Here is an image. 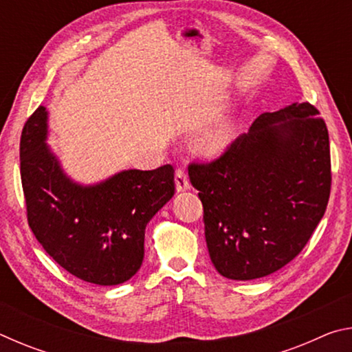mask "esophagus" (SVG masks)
Masks as SVG:
<instances>
[{
	"mask_svg": "<svg viewBox=\"0 0 352 352\" xmlns=\"http://www.w3.org/2000/svg\"><path fill=\"white\" fill-rule=\"evenodd\" d=\"M175 189H177V192H184V190L190 189V183L188 180V175L183 169H178L175 172Z\"/></svg>",
	"mask_w": 352,
	"mask_h": 352,
	"instance_id": "34e87169",
	"label": "esophagus"
}]
</instances>
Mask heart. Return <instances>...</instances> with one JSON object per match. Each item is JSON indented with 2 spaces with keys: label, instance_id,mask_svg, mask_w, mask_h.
<instances>
[{
  "label": "heart",
  "instance_id": "1",
  "mask_svg": "<svg viewBox=\"0 0 352 352\" xmlns=\"http://www.w3.org/2000/svg\"><path fill=\"white\" fill-rule=\"evenodd\" d=\"M234 132L236 124L233 118L225 116L222 119H219V121L212 122L211 126L200 130V132L194 136V151L200 155H205V157L219 155L231 144V141L234 138Z\"/></svg>",
  "mask_w": 352,
  "mask_h": 352
}]
</instances>
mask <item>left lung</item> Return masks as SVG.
<instances>
[{"label":"left lung","instance_id":"left-lung-1","mask_svg":"<svg viewBox=\"0 0 352 352\" xmlns=\"http://www.w3.org/2000/svg\"><path fill=\"white\" fill-rule=\"evenodd\" d=\"M208 252L220 275L250 281L283 269L311 239L331 192L326 124L309 102L262 113L222 157L190 164Z\"/></svg>","mask_w":352,"mask_h":352}]
</instances>
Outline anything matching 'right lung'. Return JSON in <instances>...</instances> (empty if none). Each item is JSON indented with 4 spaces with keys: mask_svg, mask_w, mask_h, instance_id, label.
Masks as SVG:
<instances>
[{
    "mask_svg": "<svg viewBox=\"0 0 352 352\" xmlns=\"http://www.w3.org/2000/svg\"><path fill=\"white\" fill-rule=\"evenodd\" d=\"M47 110L28 119L20 142V170L28 222L58 265L83 281L118 285L144 259L151 219L175 192L170 164L127 169L93 184L74 182L47 144Z\"/></svg>",
    "mask_w": 352,
    "mask_h": 352,
    "instance_id": "1",
    "label": "right lung"
}]
</instances>
